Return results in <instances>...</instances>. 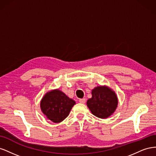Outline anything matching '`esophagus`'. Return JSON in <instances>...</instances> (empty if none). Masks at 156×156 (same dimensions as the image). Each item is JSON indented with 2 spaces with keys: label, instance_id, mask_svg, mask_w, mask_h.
Segmentation results:
<instances>
[{
  "label": "esophagus",
  "instance_id": "obj_1",
  "mask_svg": "<svg viewBox=\"0 0 156 156\" xmlns=\"http://www.w3.org/2000/svg\"><path fill=\"white\" fill-rule=\"evenodd\" d=\"M79 101L81 103H84L86 101V99L85 98H82V99H79Z\"/></svg>",
  "mask_w": 156,
  "mask_h": 156
}]
</instances>
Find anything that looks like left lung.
Instances as JSON below:
<instances>
[{"mask_svg": "<svg viewBox=\"0 0 156 156\" xmlns=\"http://www.w3.org/2000/svg\"><path fill=\"white\" fill-rule=\"evenodd\" d=\"M87 104L92 114L100 119H106L116 110L118 98L116 93L105 86H99L92 90V98Z\"/></svg>", "mask_w": 156, "mask_h": 156, "instance_id": "left-lung-1", "label": "left lung"}]
</instances>
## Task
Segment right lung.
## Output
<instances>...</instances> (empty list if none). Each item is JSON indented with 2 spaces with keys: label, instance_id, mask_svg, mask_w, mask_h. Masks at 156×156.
<instances>
[{
  "label": "right lung",
  "instance_id": "obj_1",
  "mask_svg": "<svg viewBox=\"0 0 156 156\" xmlns=\"http://www.w3.org/2000/svg\"><path fill=\"white\" fill-rule=\"evenodd\" d=\"M75 101L58 89L46 93L40 102L42 112L55 123H59L66 118Z\"/></svg>",
  "mask_w": 156,
  "mask_h": 156
}]
</instances>
